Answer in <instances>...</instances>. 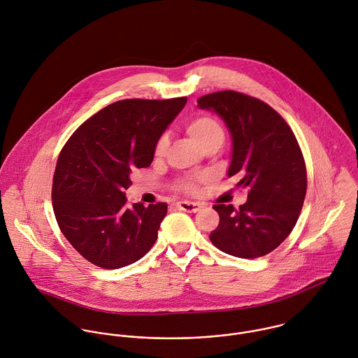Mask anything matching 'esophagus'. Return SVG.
I'll list each match as a JSON object with an SVG mask.
<instances>
[{
	"instance_id": "34e87169",
	"label": "esophagus",
	"mask_w": 358,
	"mask_h": 358,
	"mask_svg": "<svg viewBox=\"0 0 358 358\" xmlns=\"http://www.w3.org/2000/svg\"><path fill=\"white\" fill-rule=\"evenodd\" d=\"M178 208L180 210H185V212H190V213H194V212H199L201 209V205L197 204V203H189V201H180L178 203Z\"/></svg>"
}]
</instances>
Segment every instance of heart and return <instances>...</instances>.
<instances>
[{
	"instance_id": "obj_1",
	"label": "heart",
	"mask_w": 358,
	"mask_h": 358,
	"mask_svg": "<svg viewBox=\"0 0 358 358\" xmlns=\"http://www.w3.org/2000/svg\"><path fill=\"white\" fill-rule=\"evenodd\" d=\"M185 131L201 150L206 146H210L215 143L222 145L224 142V131H223L222 125L219 124L217 120H215L213 117H210L208 114H200V115L190 118L185 124ZM165 146H166V139L161 138L157 142L155 150H154L157 157L164 154ZM200 180H201V178H194V176L186 178L180 182L179 189L186 193H194L197 190Z\"/></svg>"
}]
</instances>
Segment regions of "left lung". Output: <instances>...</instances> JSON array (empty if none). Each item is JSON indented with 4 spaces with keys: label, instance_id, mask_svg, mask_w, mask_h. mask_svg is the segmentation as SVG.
Wrapping results in <instances>:
<instances>
[{
    "label": "left lung",
    "instance_id": "1",
    "mask_svg": "<svg viewBox=\"0 0 358 358\" xmlns=\"http://www.w3.org/2000/svg\"><path fill=\"white\" fill-rule=\"evenodd\" d=\"M231 136L227 176L248 192L245 204L213 205L219 224L209 234L224 254L254 259L274 251L292 231L306 196V166L298 141L284 118L248 95L222 91L200 98Z\"/></svg>",
    "mask_w": 358,
    "mask_h": 358
}]
</instances>
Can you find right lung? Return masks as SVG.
Listing matches in <instances>:
<instances>
[{"instance_id":"1","label":"right lung","mask_w":358,"mask_h":358,"mask_svg":"<svg viewBox=\"0 0 358 358\" xmlns=\"http://www.w3.org/2000/svg\"><path fill=\"white\" fill-rule=\"evenodd\" d=\"M186 102L113 103L88 118L59 154L52 185L57 224L98 267H125L153 247L168 205H128L124 190L134 169L150 166L157 142Z\"/></svg>"}]
</instances>
